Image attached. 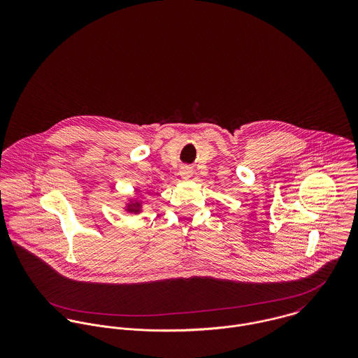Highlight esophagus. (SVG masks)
Masks as SVG:
<instances>
[{"label": "esophagus", "mask_w": 358, "mask_h": 358, "mask_svg": "<svg viewBox=\"0 0 358 358\" xmlns=\"http://www.w3.org/2000/svg\"><path fill=\"white\" fill-rule=\"evenodd\" d=\"M192 173H193L192 168H189V166H182V169H180V178H182L183 180L190 179V178H192Z\"/></svg>", "instance_id": "1"}]
</instances>
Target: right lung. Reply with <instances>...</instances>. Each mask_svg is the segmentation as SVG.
I'll use <instances>...</instances> for the list:
<instances>
[{
  "mask_svg": "<svg viewBox=\"0 0 358 358\" xmlns=\"http://www.w3.org/2000/svg\"><path fill=\"white\" fill-rule=\"evenodd\" d=\"M145 203L142 201V199L139 196H134V197H127V203L124 204V210L129 215H139L143 210Z\"/></svg>",
  "mask_w": 358,
  "mask_h": 358,
  "instance_id": "1",
  "label": "right lung"
}]
</instances>
